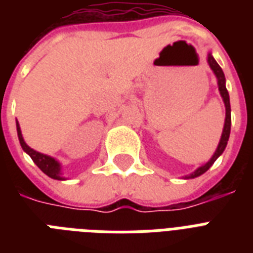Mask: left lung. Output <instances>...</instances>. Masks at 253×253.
Here are the masks:
<instances>
[{"label":"left lung","instance_id":"1","mask_svg":"<svg viewBox=\"0 0 253 253\" xmlns=\"http://www.w3.org/2000/svg\"><path fill=\"white\" fill-rule=\"evenodd\" d=\"M208 63L209 65H210V68H211L212 72H214V75H215L216 81H218V89H219L220 97L223 99L224 107H226V118H224L223 131H222V136H220L218 147H216L215 152H214V155L211 156V159H210L206 164L201 166L200 168H197L193 173H190L188 176H185L184 178H196V177L204 174V173L215 163L216 159L223 154L224 148L227 146L228 138H230V131H231V106H230V95H228V91L227 89H226V77H224V73L223 71H222V68L219 67V64H218L215 61V59L212 57L211 52L208 53Z\"/></svg>","mask_w":253,"mask_h":253}]
</instances>
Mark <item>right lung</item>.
I'll return each mask as SVG.
<instances>
[{
  "mask_svg": "<svg viewBox=\"0 0 253 253\" xmlns=\"http://www.w3.org/2000/svg\"><path fill=\"white\" fill-rule=\"evenodd\" d=\"M17 132H18V139H19V143H21L22 150L25 151L26 154L29 155L30 158L33 159V162L39 167L42 172L45 173L47 176L53 178V180H65V177H63L61 174V164L57 162L55 158H51L48 155L41 154L38 151L33 150L31 147H29L26 144L25 139L22 136L21 127H19V123L17 121Z\"/></svg>",
  "mask_w": 253,
  "mask_h": 253,
  "instance_id": "right-lung-1",
  "label": "right lung"
}]
</instances>
